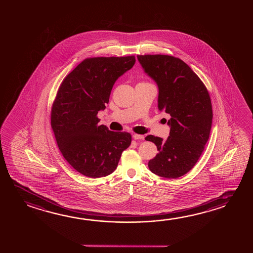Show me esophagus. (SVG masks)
Listing matches in <instances>:
<instances>
[{
	"label": "esophagus",
	"instance_id": "1",
	"mask_svg": "<svg viewBox=\"0 0 253 253\" xmlns=\"http://www.w3.org/2000/svg\"><path fill=\"white\" fill-rule=\"evenodd\" d=\"M132 137L134 139H141V140L145 139V137L143 135H138V134H134Z\"/></svg>",
	"mask_w": 253,
	"mask_h": 253
}]
</instances>
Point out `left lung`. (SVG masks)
Returning <instances> with one entry per match:
<instances>
[{
  "mask_svg": "<svg viewBox=\"0 0 253 253\" xmlns=\"http://www.w3.org/2000/svg\"><path fill=\"white\" fill-rule=\"evenodd\" d=\"M144 72L156 83L158 108L169 114L166 140L149 135L157 146L148 162L153 174L178 178L198 162L209 138L212 120L211 100L199 77L185 62L165 54L137 55Z\"/></svg>",
  "mask_w": 253,
  "mask_h": 253,
  "instance_id": "1",
  "label": "left lung"
}]
</instances>
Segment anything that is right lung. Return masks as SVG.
Here are the masks:
<instances>
[{
	"instance_id": "right-lung-1",
	"label": "right lung",
	"mask_w": 253,
	"mask_h": 253,
	"mask_svg": "<svg viewBox=\"0 0 253 253\" xmlns=\"http://www.w3.org/2000/svg\"><path fill=\"white\" fill-rule=\"evenodd\" d=\"M136 62L134 56L94 57L79 63L62 81L51 112V126L67 162L91 178L112 174L131 143L128 132L99 125L113 85Z\"/></svg>"
}]
</instances>
